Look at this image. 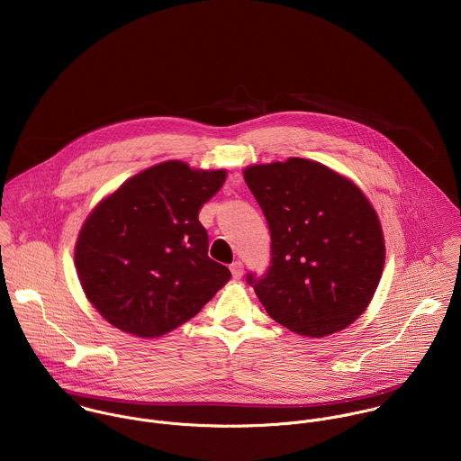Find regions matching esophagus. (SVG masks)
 <instances>
[{"label":"esophagus","instance_id":"1","mask_svg":"<svg viewBox=\"0 0 461 461\" xmlns=\"http://www.w3.org/2000/svg\"><path fill=\"white\" fill-rule=\"evenodd\" d=\"M230 272H232V277L240 279V277L243 276V263H241V261H234V263L230 265Z\"/></svg>","mask_w":461,"mask_h":461}]
</instances>
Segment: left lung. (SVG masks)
<instances>
[{
    "mask_svg": "<svg viewBox=\"0 0 461 461\" xmlns=\"http://www.w3.org/2000/svg\"><path fill=\"white\" fill-rule=\"evenodd\" d=\"M245 182L270 229V267L247 274L267 312L297 334L350 325L374 297L384 240L366 196L320 162L292 157L250 166Z\"/></svg>",
    "mask_w": 461,
    "mask_h": 461,
    "instance_id": "left-lung-1",
    "label": "left lung"
}]
</instances>
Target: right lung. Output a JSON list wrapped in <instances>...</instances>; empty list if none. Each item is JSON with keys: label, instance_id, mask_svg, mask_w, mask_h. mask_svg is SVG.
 <instances>
[{"label": "right lung", "instance_id": "right-lung-1", "mask_svg": "<svg viewBox=\"0 0 461 461\" xmlns=\"http://www.w3.org/2000/svg\"><path fill=\"white\" fill-rule=\"evenodd\" d=\"M225 176L167 160L129 178L89 214L75 265L89 303L109 323L141 338L166 334L230 279L207 256L198 220Z\"/></svg>", "mask_w": 461, "mask_h": 461}]
</instances>
